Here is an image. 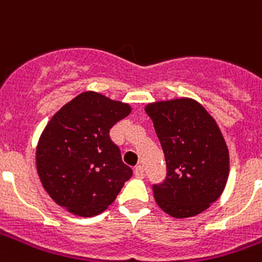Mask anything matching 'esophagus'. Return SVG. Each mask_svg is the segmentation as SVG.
<instances>
[{
  "label": "esophagus",
  "mask_w": 262,
  "mask_h": 262,
  "mask_svg": "<svg viewBox=\"0 0 262 262\" xmlns=\"http://www.w3.org/2000/svg\"><path fill=\"white\" fill-rule=\"evenodd\" d=\"M144 168H143V165H137L136 168H135V177L136 178H144Z\"/></svg>",
  "instance_id": "obj_1"
}]
</instances>
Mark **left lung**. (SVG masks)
Returning <instances> with one entry per match:
<instances>
[{
    "label": "left lung",
    "mask_w": 262,
    "mask_h": 262,
    "mask_svg": "<svg viewBox=\"0 0 262 262\" xmlns=\"http://www.w3.org/2000/svg\"><path fill=\"white\" fill-rule=\"evenodd\" d=\"M164 151L167 177L153 185L160 208L176 219L192 217L216 202L229 178V148L216 120L192 98L146 105Z\"/></svg>",
    "instance_id": "left-lung-1"
}]
</instances>
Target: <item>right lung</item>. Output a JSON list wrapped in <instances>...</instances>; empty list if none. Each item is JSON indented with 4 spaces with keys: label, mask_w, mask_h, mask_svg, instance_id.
Here are the masks:
<instances>
[{
    "label": "right lung",
    "mask_w": 262,
    "mask_h": 262,
    "mask_svg": "<svg viewBox=\"0 0 262 262\" xmlns=\"http://www.w3.org/2000/svg\"><path fill=\"white\" fill-rule=\"evenodd\" d=\"M130 112L129 103L85 91L52 116L37 142L36 170L57 205L91 217L116 199L133 171L109 130Z\"/></svg>",
    "instance_id": "right-lung-1"
}]
</instances>
